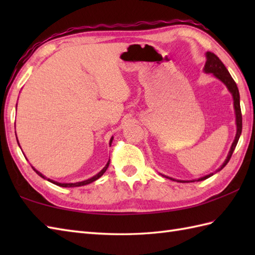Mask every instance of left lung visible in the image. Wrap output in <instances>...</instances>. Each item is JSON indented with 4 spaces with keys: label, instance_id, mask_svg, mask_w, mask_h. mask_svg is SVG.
Here are the masks:
<instances>
[{
    "label": "left lung",
    "instance_id": "1",
    "mask_svg": "<svg viewBox=\"0 0 255 255\" xmlns=\"http://www.w3.org/2000/svg\"><path fill=\"white\" fill-rule=\"evenodd\" d=\"M204 72L205 73H213L215 78H217L219 81H221V82H223L227 86V89H228V91L230 92L231 95H232V99H234L235 114H236V126H237L236 137H235L234 142H232V144H231L229 153H228V155H227L225 162L214 173H210V174H208V175H205L203 177L197 178V180H192V181L175 180V178H172V177L163 175L166 178H170V180H172V181L182 182V183L196 182V181L199 182V181H204V180H206V178L213 176L215 173L221 171L227 165V163L229 162L231 155H232V153H234V151L237 147V143H238V141H239V138L241 136V132H242V115H241V108H240V94H239V90H238V86L235 82V80L232 79L229 71L225 67V64L221 62L220 59L217 56H216L215 53L209 52V51L206 52V63H205V67H204Z\"/></svg>",
    "mask_w": 255,
    "mask_h": 255
}]
</instances>
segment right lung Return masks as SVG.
Wrapping results in <instances>:
<instances>
[{
  "instance_id": "right-lung-1",
  "label": "right lung",
  "mask_w": 255,
  "mask_h": 255,
  "mask_svg": "<svg viewBox=\"0 0 255 255\" xmlns=\"http://www.w3.org/2000/svg\"><path fill=\"white\" fill-rule=\"evenodd\" d=\"M113 139H114V137H112L111 138V140H110V145L112 144V142H113ZM17 142H18V140H17ZM19 148H20V145H19ZM110 162H111V160H108V162L106 163V165L103 167V169L97 173L96 175H94V176H92L91 178H88V180H85V181H82V182H77V183H59V182H56V181H53V180H50V178H47L44 174H41V173L39 172V171H37L34 166H31L32 167V170H34L38 175L39 176H41L42 178H45V180H47V181H49V182H51V183H53V184H56V185H58V186H61V187H79V186H83V185H88V184H90V183H92V182H94V181H96L97 178H100L103 174H104V173L106 172V170H107V167H108V165H110Z\"/></svg>"
}]
</instances>
